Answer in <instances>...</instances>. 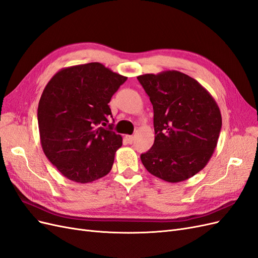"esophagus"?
<instances>
[{
  "instance_id": "obj_1",
  "label": "esophagus",
  "mask_w": 258,
  "mask_h": 258,
  "mask_svg": "<svg viewBox=\"0 0 258 258\" xmlns=\"http://www.w3.org/2000/svg\"><path fill=\"white\" fill-rule=\"evenodd\" d=\"M124 139H126V141L129 144H132V142H134V140H135V137L134 136H124Z\"/></svg>"
}]
</instances>
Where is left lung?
<instances>
[{"label": "left lung", "instance_id": "left-lung-1", "mask_svg": "<svg viewBox=\"0 0 258 258\" xmlns=\"http://www.w3.org/2000/svg\"><path fill=\"white\" fill-rule=\"evenodd\" d=\"M154 110L155 141L143 166L163 181L178 183L204 169L222 128L220 107L209 91L178 71L138 76Z\"/></svg>", "mask_w": 258, "mask_h": 258}]
</instances>
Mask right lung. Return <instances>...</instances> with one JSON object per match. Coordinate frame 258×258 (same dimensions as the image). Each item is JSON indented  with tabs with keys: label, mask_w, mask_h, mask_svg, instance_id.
Listing matches in <instances>:
<instances>
[{
	"label": "right lung",
	"mask_w": 258,
	"mask_h": 258,
	"mask_svg": "<svg viewBox=\"0 0 258 258\" xmlns=\"http://www.w3.org/2000/svg\"><path fill=\"white\" fill-rule=\"evenodd\" d=\"M126 76L99 62L60 70L46 85L37 121L46 157L67 178L89 183L110 172L122 145L108 106Z\"/></svg>",
	"instance_id": "obj_1"
}]
</instances>
